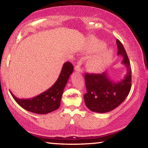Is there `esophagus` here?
I'll use <instances>...</instances> for the list:
<instances>
[{
  "mask_svg": "<svg viewBox=\"0 0 148 148\" xmlns=\"http://www.w3.org/2000/svg\"><path fill=\"white\" fill-rule=\"evenodd\" d=\"M81 65H82V61H81V60H79L77 62V64L75 67V70L77 72L82 73V68H81Z\"/></svg>",
  "mask_w": 148,
  "mask_h": 148,
  "instance_id": "obj_1",
  "label": "esophagus"
}]
</instances>
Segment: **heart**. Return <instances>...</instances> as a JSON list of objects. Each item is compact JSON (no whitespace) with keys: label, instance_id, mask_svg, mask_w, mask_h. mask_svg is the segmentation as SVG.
<instances>
[{"label":"heart","instance_id":"1","mask_svg":"<svg viewBox=\"0 0 148 148\" xmlns=\"http://www.w3.org/2000/svg\"><path fill=\"white\" fill-rule=\"evenodd\" d=\"M106 47V44L101 41H95L92 43L91 50L92 52H100ZM113 52L111 49L103 51L99 55L92 58L89 61L88 66L91 71L94 72H100L102 71L110 63L112 58Z\"/></svg>","mask_w":148,"mask_h":148}]
</instances>
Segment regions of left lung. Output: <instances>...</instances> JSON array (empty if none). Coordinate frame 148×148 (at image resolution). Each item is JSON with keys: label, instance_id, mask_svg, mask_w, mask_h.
Here are the masks:
<instances>
[{"label": "left lung", "instance_id": "obj_1", "mask_svg": "<svg viewBox=\"0 0 148 148\" xmlns=\"http://www.w3.org/2000/svg\"><path fill=\"white\" fill-rule=\"evenodd\" d=\"M118 54L122 56V63L127 68V74L120 82H115L107 72L102 74L85 75L87 93L84 95L86 106L91 111L98 113L110 112L125 100L131 88V68L124 46L116 40Z\"/></svg>", "mask_w": 148, "mask_h": 148}]
</instances>
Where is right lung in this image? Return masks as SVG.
Here are the masks:
<instances>
[{"label": "right lung", "mask_w": 148, "mask_h": 148, "mask_svg": "<svg viewBox=\"0 0 148 148\" xmlns=\"http://www.w3.org/2000/svg\"><path fill=\"white\" fill-rule=\"evenodd\" d=\"M73 71V64L70 62H66L62 66L61 72L55 84L48 90L34 98L19 99L11 92V94L16 102L26 110L36 114H48L59 108L64 87Z\"/></svg>", "instance_id": "add662e5"}]
</instances>
